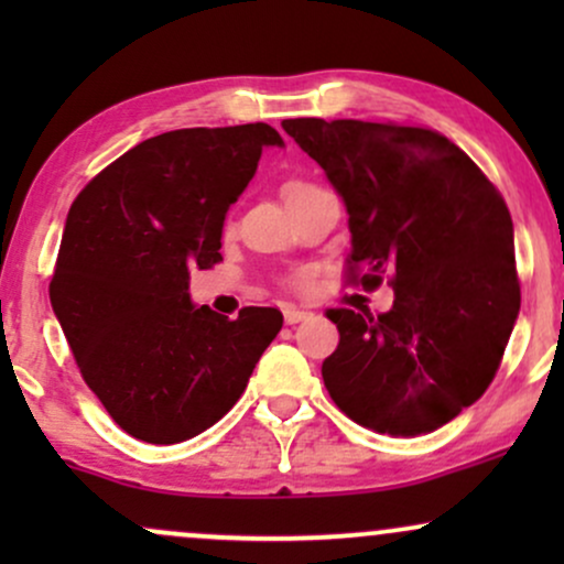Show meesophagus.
I'll use <instances>...</instances> for the list:
<instances>
[{
	"label": "esophagus",
	"instance_id": "1",
	"mask_svg": "<svg viewBox=\"0 0 564 564\" xmlns=\"http://www.w3.org/2000/svg\"><path fill=\"white\" fill-rule=\"evenodd\" d=\"M310 315H313V313H307V310H300V307H294V304H289V307H283V318H286L289 326H294V323H302V321H307Z\"/></svg>",
	"mask_w": 564,
	"mask_h": 564
}]
</instances>
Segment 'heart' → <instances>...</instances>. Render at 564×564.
I'll list each match as a JSON object with an SVG mask.
<instances>
[{"instance_id":"obj_1","label":"heart","mask_w":564,"mask_h":564,"mask_svg":"<svg viewBox=\"0 0 564 564\" xmlns=\"http://www.w3.org/2000/svg\"><path fill=\"white\" fill-rule=\"evenodd\" d=\"M300 185H304V183H289L286 187H283V196H289V193L296 191V187H300Z\"/></svg>"}]
</instances>
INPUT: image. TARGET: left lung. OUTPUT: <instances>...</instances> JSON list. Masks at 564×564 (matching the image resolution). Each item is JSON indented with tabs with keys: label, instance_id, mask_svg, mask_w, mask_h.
<instances>
[{
	"label": "left lung",
	"instance_id": "8db88e82",
	"mask_svg": "<svg viewBox=\"0 0 564 564\" xmlns=\"http://www.w3.org/2000/svg\"><path fill=\"white\" fill-rule=\"evenodd\" d=\"M289 138L345 200L349 262L364 286L392 278L387 313L328 310L339 345L323 360L332 400L392 437L448 424L496 377L520 315L511 215L448 138L358 119H286Z\"/></svg>",
	"mask_w": 564,
	"mask_h": 564
}]
</instances>
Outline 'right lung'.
Listing matches in <instances>:
<instances>
[{
    "mask_svg": "<svg viewBox=\"0 0 564 564\" xmlns=\"http://www.w3.org/2000/svg\"><path fill=\"white\" fill-rule=\"evenodd\" d=\"M270 124L174 129L142 140L76 196L50 283L87 387L127 435L183 443L236 405L281 332L275 307L236 321L193 304L191 270L223 260V225Z\"/></svg>",
    "mask_w": 564,
    "mask_h": 564,
    "instance_id": "obj_1",
    "label": "right lung"
}]
</instances>
